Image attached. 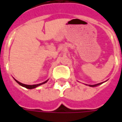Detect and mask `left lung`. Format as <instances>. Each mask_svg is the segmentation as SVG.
I'll list each match as a JSON object with an SVG mask.
<instances>
[{
  "instance_id": "obj_1",
  "label": "left lung",
  "mask_w": 122,
  "mask_h": 122,
  "mask_svg": "<svg viewBox=\"0 0 122 122\" xmlns=\"http://www.w3.org/2000/svg\"><path fill=\"white\" fill-rule=\"evenodd\" d=\"M101 84V83H100V84H95V85H89V86H91V87H94V86H97Z\"/></svg>"
}]
</instances>
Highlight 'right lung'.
<instances>
[{
	"label": "right lung",
	"mask_w": 122,
	"mask_h": 122,
	"mask_svg": "<svg viewBox=\"0 0 122 122\" xmlns=\"http://www.w3.org/2000/svg\"><path fill=\"white\" fill-rule=\"evenodd\" d=\"M15 81H16V82L17 83H18L20 85V86H23V87H26V88H27V89H33V88H35V87H38V86H40V85L42 84H45V83H46V82H48V80H46V81H45L44 82H43V83H41V84H35V85H27V84H22V83H21V82H18L17 80H15Z\"/></svg>",
	"instance_id": "right-lung-1"
}]
</instances>
